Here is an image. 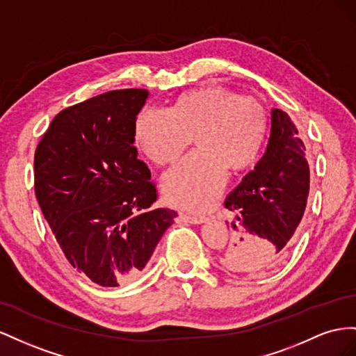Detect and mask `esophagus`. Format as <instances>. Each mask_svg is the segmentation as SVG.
<instances>
[{
  "instance_id": "1",
  "label": "esophagus",
  "mask_w": 356,
  "mask_h": 356,
  "mask_svg": "<svg viewBox=\"0 0 356 356\" xmlns=\"http://www.w3.org/2000/svg\"><path fill=\"white\" fill-rule=\"evenodd\" d=\"M180 218L184 219L185 222H189V223H195V225H198V223H204L207 220L206 216H192V215H180Z\"/></svg>"
}]
</instances>
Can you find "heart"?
I'll return each instance as SVG.
<instances>
[{
    "mask_svg": "<svg viewBox=\"0 0 356 356\" xmlns=\"http://www.w3.org/2000/svg\"><path fill=\"white\" fill-rule=\"evenodd\" d=\"M267 131V115L258 101L241 98L223 86H204L179 95L168 111L145 108L134 124V137L158 165L176 161L195 137L198 152L181 159L162 177L170 204L206 209L232 175L257 164Z\"/></svg>",
    "mask_w": 356,
    "mask_h": 356,
    "instance_id": "1",
    "label": "heart"
}]
</instances>
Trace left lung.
<instances>
[{
    "instance_id": "1",
    "label": "left lung",
    "mask_w": 356,
    "mask_h": 356,
    "mask_svg": "<svg viewBox=\"0 0 356 356\" xmlns=\"http://www.w3.org/2000/svg\"><path fill=\"white\" fill-rule=\"evenodd\" d=\"M304 152L291 118L273 108L266 154L225 200L234 215L232 241L220 253L228 270L268 271L285 261L309 197L310 171Z\"/></svg>"
}]
</instances>
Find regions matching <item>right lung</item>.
<instances>
[{
  "label": "right lung",
  "instance_id": "right-lung-1",
  "mask_svg": "<svg viewBox=\"0 0 356 356\" xmlns=\"http://www.w3.org/2000/svg\"><path fill=\"white\" fill-rule=\"evenodd\" d=\"M147 95L119 89L67 107L35 149L40 209L71 267L101 286L138 277L177 216L155 206L156 186L133 146Z\"/></svg>",
  "mask_w": 356,
  "mask_h": 356
}]
</instances>
